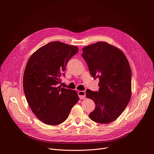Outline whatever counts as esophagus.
Here are the masks:
<instances>
[{
	"mask_svg": "<svg viewBox=\"0 0 154 154\" xmlns=\"http://www.w3.org/2000/svg\"><path fill=\"white\" fill-rule=\"evenodd\" d=\"M78 95L80 99H83L85 98L86 93H85V91H79L78 92Z\"/></svg>",
	"mask_w": 154,
	"mask_h": 154,
	"instance_id": "esophagus-1",
	"label": "esophagus"
}]
</instances>
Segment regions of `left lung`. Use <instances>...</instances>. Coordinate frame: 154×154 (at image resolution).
<instances>
[{
  "instance_id": "left-lung-1",
  "label": "left lung",
  "mask_w": 154,
  "mask_h": 154,
  "mask_svg": "<svg viewBox=\"0 0 154 154\" xmlns=\"http://www.w3.org/2000/svg\"><path fill=\"white\" fill-rule=\"evenodd\" d=\"M82 50L91 75L99 78V91H86L87 98L96 104L89 116L97 123L112 122L122 113L131 98V73L128 60L121 49L106 42H97Z\"/></svg>"
}]
</instances>
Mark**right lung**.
<instances>
[{
    "instance_id": "obj_1",
    "label": "right lung",
    "mask_w": 154,
    "mask_h": 154,
    "mask_svg": "<svg viewBox=\"0 0 154 154\" xmlns=\"http://www.w3.org/2000/svg\"><path fill=\"white\" fill-rule=\"evenodd\" d=\"M78 51L75 46L51 42L36 51L27 61L24 91L32 112L43 123L56 125L63 122L79 100L76 91L57 85L68 61Z\"/></svg>"
}]
</instances>
